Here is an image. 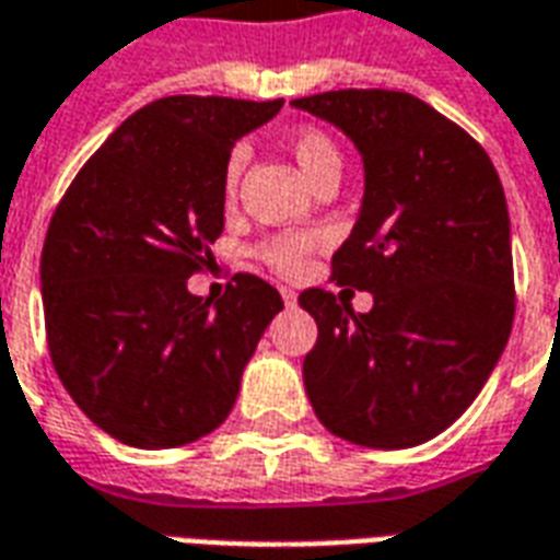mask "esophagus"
Masks as SVG:
<instances>
[{
	"label": "esophagus",
	"mask_w": 560,
	"mask_h": 560,
	"mask_svg": "<svg viewBox=\"0 0 560 560\" xmlns=\"http://www.w3.org/2000/svg\"><path fill=\"white\" fill-rule=\"evenodd\" d=\"M281 300L288 305H293L296 303V291H293V288H281Z\"/></svg>",
	"instance_id": "esophagus-1"
}]
</instances>
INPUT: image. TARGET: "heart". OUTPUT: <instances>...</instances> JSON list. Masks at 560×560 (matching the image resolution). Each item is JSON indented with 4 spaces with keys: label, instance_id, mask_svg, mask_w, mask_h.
Returning <instances> with one entry per match:
<instances>
[{
    "label": "heart",
    "instance_id": "obj_1",
    "mask_svg": "<svg viewBox=\"0 0 560 560\" xmlns=\"http://www.w3.org/2000/svg\"><path fill=\"white\" fill-rule=\"evenodd\" d=\"M291 155L300 164V171L305 173V179L312 185H317L329 173H341V152L339 147L332 143L329 135L317 131V128H305V131H296L291 140ZM245 152L243 147H236L224 161V173H221V185H224V195H233L236 191V183H240V173H243ZM317 245L315 233H276L264 243L257 245L255 255L260 264H267L272 272L279 276H300L308 264V255Z\"/></svg>",
    "mask_w": 560,
    "mask_h": 560
}]
</instances>
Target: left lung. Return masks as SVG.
Returning a JSON list of instances; mask_svg holds the SVG:
<instances>
[{
    "instance_id": "1",
    "label": "left lung",
    "mask_w": 560,
    "mask_h": 560,
    "mask_svg": "<svg viewBox=\"0 0 560 560\" xmlns=\"http://www.w3.org/2000/svg\"><path fill=\"white\" fill-rule=\"evenodd\" d=\"M293 107L363 152L365 197L324 288L300 293L317 324L303 381L317 420L345 441L405 450L456 422L492 375L516 312L510 215L486 149L420 98L336 90Z\"/></svg>"
}]
</instances>
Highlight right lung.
<instances>
[{"label": "right lung", "instance_id": "obj_1", "mask_svg": "<svg viewBox=\"0 0 560 560\" xmlns=\"http://www.w3.org/2000/svg\"><path fill=\"white\" fill-rule=\"evenodd\" d=\"M276 102L167 95L71 179L42 252L44 327L68 396L128 446L191 444L228 420L279 291L236 272L221 300L185 281L224 231V161Z\"/></svg>", "mask_w": 560, "mask_h": 560}]
</instances>
